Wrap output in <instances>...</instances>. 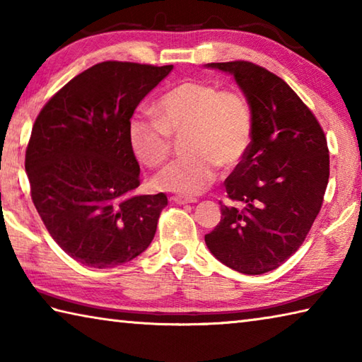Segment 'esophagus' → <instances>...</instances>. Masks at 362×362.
<instances>
[{
    "label": "esophagus",
    "instance_id": "34e87169",
    "mask_svg": "<svg viewBox=\"0 0 362 362\" xmlns=\"http://www.w3.org/2000/svg\"><path fill=\"white\" fill-rule=\"evenodd\" d=\"M173 201L175 204H189V202H198L196 198H192V196H182V194H177L173 198Z\"/></svg>",
    "mask_w": 362,
    "mask_h": 362
}]
</instances>
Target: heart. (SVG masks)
Instances as JSON below:
<instances>
[{
	"label": "heart",
	"mask_w": 362,
	"mask_h": 362,
	"mask_svg": "<svg viewBox=\"0 0 362 362\" xmlns=\"http://www.w3.org/2000/svg\"><path fill=\"white\" fill-rule=\"evenodd\" d=\"M156 117L134 115L128 122V146L142 164L158 168L173 150V136L183 137L188 153L155 177L163 192L198 194L216 175L244 158L253 137V114L247 98L206 81H185L160 96Z\"/></svg>",
	"instance_id": "1"
}]
</instances>
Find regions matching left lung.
<instances>
[{
	"instance_id": "1",
	"label": "left lung",
	"mask_w": 362,
	"mask_h": 362,
	"mask_svg": "<svg viewBox=\"0 0 362 362\" xmlns=\"http://www.w3.org/2000/svg\"><path fill=\"white\" fill-rule=\"evenodd\" d=\"M233 74L253 114L248 152L225 180L229 204L206 244L234 271H274L305 240L323 206L329 150L317 117L284 78L258 64L210 63Z\"/></svg>"
}]
</instances>
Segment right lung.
Segmentation results:
<instances>
[{"mask_svg": "<svg viewBox=\"0 0 362 362\" xmlns=\"http://www.w3.org/2000/svg\"><path fill=\"white\" fill-rule=\"evenodd\" d=\"M173 64L103 62L45 103L25 153L31 199L64 253L106 269L139 256L153 240L164 193L133 196L139 163L128 122Z\"/></svg>", "mask_w": 362, "mask_h": 362, "instance_id": "1", "label": "right lung"}]
</instances>
